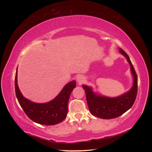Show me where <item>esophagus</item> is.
Returning a JSON list of instances; mask_svg holds the SVG:
<instances>
[{
	"mask_svg": "<svg viewBox=\"0 0 152 152\" xmlns=\"http://www.w3.org/2000/svg\"><path fill=\"white\" fill-rule=\"evenodd\" d=\"M85 80V78L83 76H78L76 78V81L78 82V84H82L83 82Z\"/></svg>",
	"mask_w": 152,
	"mask_h": 152,
	"instance_id": "1",
	"label": "esophagus"
}]
</instances>
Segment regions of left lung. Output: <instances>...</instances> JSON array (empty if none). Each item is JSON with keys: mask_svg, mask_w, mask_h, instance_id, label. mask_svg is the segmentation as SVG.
I'll return each mask as SVG.
<instances>
[{"mask_svg": "<svg viewBox=\"0 0 152 152\" xmlns=\"http://www.w3.org/2000/svg\"><path fill=\"white\" fill-rule=\"evenodd\" d=\"M120 53L124 56L130 65L133 76V86L129 91L116 97H109L97 94L91 86L82 85L86 92V101L90 112L94 116L103 119H114L121 116L133 106L137 92V76L130 58L125 51L119 48Z\"/></svg>", "mask_w": 152, "mask_h": 152, "instance_id": "1", "label": "left lung"}]
</instances>
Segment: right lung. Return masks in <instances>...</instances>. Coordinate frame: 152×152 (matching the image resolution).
<instances>
[{
    "mask_svg": "<svg viewBox=\"0 0 152 152\" xmlns=\"http://www.w3.org/2000/svg\"><path fill=\"white\" fill-rule=\"evenodd\" d=\"M17 68L15 79V93L20 107L27 117L33 121L45 125H56L65 119L68 113L69 98L76 86V81L67 83L51 101L45 103H37L25 98L20 92L17 84Z\"/></svg>",
    "mask_w": 152,
    "mask_h": 152,
    "instance_id": "add662e5",
    "label": "right lung"
}]
</instances>
